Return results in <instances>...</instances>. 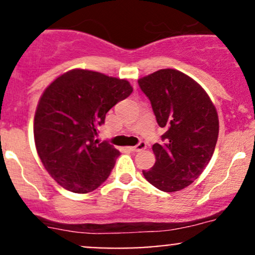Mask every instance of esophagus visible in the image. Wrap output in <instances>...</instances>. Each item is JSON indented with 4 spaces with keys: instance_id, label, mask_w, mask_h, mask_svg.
<instances>
[{
    "instance_id": "34e87169",
    "label": "esophagus",
    "mask_w": 255,
    "mask_h": 255,
    "mask_svg": "<svg viewBox=\"0 0 255 255\" xmlns=\"http://www.w3.org/2000/svg\"><path fill=\"white\" fill-rule=\"evenodd\" d=\"M146 148V143L145 142H139L137 144V145L134 146H129V150L130 151H139V150H143V149Z\"/></svg>"
}]
</instances>
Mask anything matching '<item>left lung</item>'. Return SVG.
Segmentation results:
<instances>
[{
    "instance_id": "left-lung-1",
    "label": "left lung",
    "mask_w": 255,
    "mask_h": 255,
    "mask_svg": "<svg viewBox=\"0 0 255 255\" xmlns=\"http://www.w3.org/2000/svg\"><path fill=\"white\" fill-rule=\"evenodd\" d=\"M151 104L156 122L166 130L155 143V164L143 170L156 189L174 192L201 175L218 138V116L204 89L174 69H161L138 80Z\"/></svg>"
}]
</instances>
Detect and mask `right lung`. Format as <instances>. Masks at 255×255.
Segmentation results:
<instances>
[{"mask_svg":"<svg viewBox=\"0 0 255 255\" xmlns=\"http://www.w3.org/2000/svg\"><path fill=\"white\" fill-rule=\"evenodd\" d=\"M127 80L74 69L43 92L34 116L38 155L64 189L86 194L110 175L120 151L96 139L106 113L132 94Z\"/></svg>","mask_w":255,"mask_h":255,"instance_id":"add662e5","label":"right lung"}]
</instances>
